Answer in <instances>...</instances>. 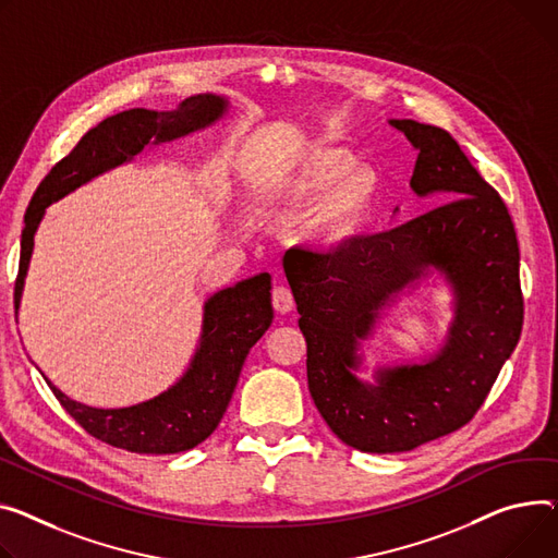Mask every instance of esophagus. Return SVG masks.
Instances as JSON below:
<instances>
[{
    "instance_id": "1",
    "label": "esophagus",
    "mask_w": 558,
    "mask_h": 558,
    "mask_svg": "<svg viewBox=\"0 0 558 558\" xmlns=\"http://www.w3.org/2000/svg\"><path fill=\"white\" fill-rule=\"evenodd\" d=\"M271 301H274V310L278 314H289L293 310V293L289 287L284 284H278L271 293Z\"/></svg>"
}]
</instances>
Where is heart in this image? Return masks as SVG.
Segmentation results:
<instances>
[{"mask_svg": "<svg viewBox=\"0 0 558 558\" xmlns=\"http://www.w3.org/2000/svg\"><path fill=\"white\" fill-rule=\"evenodd\" d=\"M282 202L310 206L305 235L323 248L350 242L369 219L379 197V177L373 166L354 161L343 147L318 145L282 183Z\"/></svg>", "mask_w": 558, "mask_h": 558, "instance_id": "obj_1", "label": "heart"}]
</instances>
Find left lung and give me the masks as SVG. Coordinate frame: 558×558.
<instances>
[{"label": "left lung", "mask_w": 558, "mask_h": 558, "mask_svg": "<svg viewBox=\"0 0 558 558\" xmlns=\"http://www.w3.org/2000/svg\"><path fill=\"white\" fill-rule=\"evenodd\" d=\"M390 125L420 150L411 189L444 204L331 253H284L307 341L312 399L331 433L363 453L413 451L469 424L523 329L521 251L502 197L447 130L411 119ZM428 266L457 293L448 343L426 364L383 368L373 383L359 380L357 341Z\"/></svg>", "instance_id": "obj_1"}]
</instances>
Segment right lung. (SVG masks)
Segmentation results:
<instances>
[{"mask_svg": "<svg viewBox=\"0 0 558 558\" xmlns=\"http://www.w3.org/2000/svg\"><path fill=\"white\" fill-rule=\"evenodd\" d=\"M229 102L213 94L185 98L174 111L128 109L92 128L73 150L60 159L37 185L24 215L15 307H20L33 235L45 208L76 191L92 177L121 166L155 138L170 141L221 119ZM274 320L271 276L259 274L235 287L221 289L204 305L202 341L185 373L170 390L130 408H92L62 395L51 381L56 399L92 437L132 453L170 456L202 444L225 417L248 350Z\"/></svg>", "mask_w": 558, "mask_h": 558, "instance_id": "obj_1", "label": "right lung"}]
</instances>
